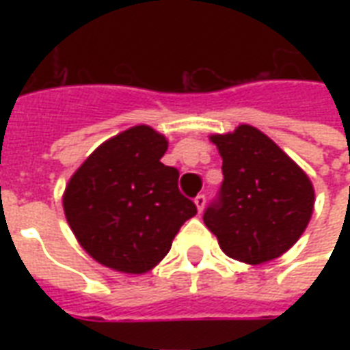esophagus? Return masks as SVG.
<instances>
[{
	"label": "esophagus",
	"instance_id": "obj_1",
	"mask_svg": "<svg viewBox=\"0 0 350 350\" xmlns=\"http://www.w3.org/2000/svg\"><path fill=\"white\" fill-rule=\"evenodd\" d=\"M204 204H206V197L204 195H198V197L195 198V206H197L198 213H202V210H204Z\"/></svg>",
	"mask_w": 350,
	"mask_h": 350
}]
</instances>
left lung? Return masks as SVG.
I'll use <instances>...</instances> for the list:
<instances>
[{
    "label": "left lung",
    "instance_id": "obj_1",
    "mask_svg": "<svg viewBox=\"0 0 350 350\" xmlns=\"http://www.w3.org/2000/svg\"><path fill=\"white\" fill-rule=\"evenodd\" d=\"M223 159L219 202L204 212L227 257L264 264L281 257L308 228L315 206L309 176L270 137L242 123L210 135Z\"/></svg>",
    "mask_w": 350,
    "mask_h": 350
}]
</instances>
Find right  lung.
Here are the masks:
<instances>
[{"label":"right lung","instance_id":"right-lung-1","mask_svg":"<svg viewBox=\"0 0 350 350\" xmlns=\"http://www.w3.org/2000/svg\"><path fill=\"white\" fill-rule=\"evenodd\" d=\"M168 140L135 125L93 150L64 191L65 219L88 255L110 270L146 273L167 257L197 206L161 163Z\"/></svg>","mask_w":350,"mask_h":350}]
</instances>
